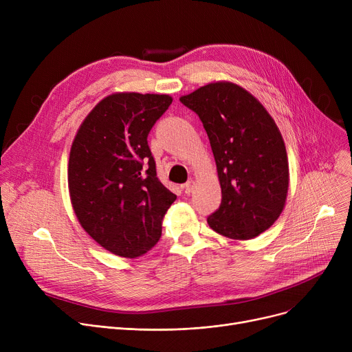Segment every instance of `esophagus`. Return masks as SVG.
Listing matches in <instances>:
<instances>
[{"mask_svg": "<svg viewBox=\"0 0 352 352\" xmlns=\"http://www.w3.org/2000/svg\"><path fill=\"white\" fill-rule=\"evenodd\" d=\"M194 188H195V181L194 179H190L188 182H186L182 186V190H184V192H186V194H191L194 191Z\"/></svg>", "mask_w": 352, "mask_h": 352, "instance_id": "esophagus-1", "label": "esophagus"}]
</instances>
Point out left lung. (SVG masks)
Segmentation results:
<instances>
[{
    "label": "left lung",
    "instance_id": "8db88e82",
    "mask_svg": "<svg viewBox=\"0 0 352 352\" xmlns=\"http://www.w3.org/2000/svg\"><path fill=\"white\" fill-rule=\"evenodd\" d=\"M210 138L221 186V206L207 218L230 239H252L281 215L289 184L288 157L274 118L252 94L215 81L182 96Z\"/></svg>",
    "mask_w": 352,
    "mask_h": 352
}]
</instances>
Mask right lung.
I'll list each match as a JSON object with an SVG mask.
<instances>
[{
    "label": "right lung",
    "instance_id": "add662e5",
    "mask_svg": "<svg viewBox=\"0 0 352 352\" xmlns=\"http://www.w3.org/2000/svg\"><path fill=\"white\" fill-rule=\"evenodd\" d=\"M173 102L166 94L114 92L89 111L68 160L72 210L107 251L137 258L161 236L177 195L157 178L146 137Z\"/></svg>",
    "mask_w": 352,
    "mask_h": 352
}]
</instances>
